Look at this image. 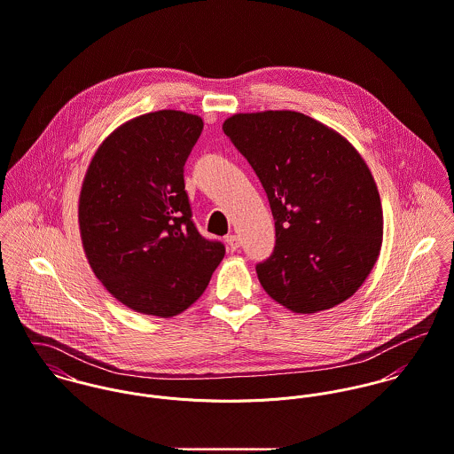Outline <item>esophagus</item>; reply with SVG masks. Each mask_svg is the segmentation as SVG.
I'll return each instance as SVG.
<instances>
[{
  "mask_svg": "<svg viewBox=\"0 0 454 454\" xmlns=\"http://www.w3.org/2000/svg\"><path fill=\"white\" fill-rule=\"evenodd\" d=\"M226 244H228V249L237 251L240 247V239L237 235H228L226 237Z\"/></svg>",
  "mask_w": 454,
  "mask_h": 454,
  "instance_id": "obj_1",
  "label": "esophagus"
}]
</instances>
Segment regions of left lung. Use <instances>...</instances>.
Returning a JSON list of instances; mask_svg holds the SVG:
<instances>
[{
	"mask_svg": "<svg viewBox=\"0 0 454 454\" xmlns=\"http://www.w3.org/2000/svg\"><path fill=\"white\" fill-rule=\"evenodd\" d=\"M224 133L263 184L275 249L256 267L267 294L296 314L351 298L382 246L377 184L355 145L294 110L233 114Z\"/></svg>",
	"mask_w": 454,
	"mask_h": 454,
	"instance_id": "left-lung-1",
	"label": "left lung"
}]
</instances>
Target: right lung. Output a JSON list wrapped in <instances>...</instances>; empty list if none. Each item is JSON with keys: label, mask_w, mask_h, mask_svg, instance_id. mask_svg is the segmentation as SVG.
Instances as JSON below:
<instances>
[{"label": "right lung", "mask_w": 454, "mask_h": 454, "mask_svg": "<svg viewBox=\"0 0 454 454\" xmlns=\"http://www.w3.org/2000/svg\"><path fill=\"white\" fill-rule=\"evenodd\" d=\"M200 115L158 110L115 128L96 149L79 196L82 247L94 275L128 309L172 317L208 286L224 246L191 221L184 165Z\"/></svg>", "instance_id": "right-lung-1"}]
</instances>
